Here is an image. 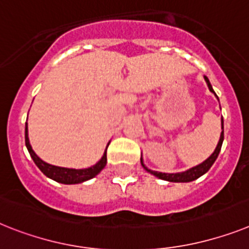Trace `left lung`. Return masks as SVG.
Here are the masks:
<instances>
[{
    "mask_svg": "<svg viewBox=\"0 0 249 249\" xmlns=\"http://www.w3.org/2000/svg\"><path fill=\"white\" fill-rule=\"evenodd\" d=\"M204 77H205V81H206V83H208V86H209V89H210L212 92H214V89H213L212 85H210V82H209L208 77H206V76H204ZM221 129H223V118H221ZM223 139H224V130H221L220 139H219V143H218V145H216V148H215L214 153L209 157L205 162H202V163L199 164V166L194 167V168H191V170H189V171H185V172H181V173H162V172H156V171L148 170L147 167L143 164V162H142V166H143L144 168L148 171V172H150L152 175L157 176L158 178L164 179V181H170V182H190V181H194V179L199 178L200 176H202L204 173H206L209 170H210V167L213 166V163L215 162V160L218 158L219 152H220V149H221V144H223Z\"/></svg>",
    "mask_w": 249,
    "mask_h": 249,
    "instance_id": "8db88e82",
    "label": "left lung"
}]
</instances>
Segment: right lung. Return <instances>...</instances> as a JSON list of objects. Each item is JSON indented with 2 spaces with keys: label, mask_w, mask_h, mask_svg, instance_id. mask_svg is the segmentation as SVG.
Returning a JSON list of instances; mask_svg holds the SVG:
<instances>
[{
  "label": "right lung",
  "mask_w": 249,
  "mask_h": 249,
  "mask_svg": "<svg viewBox=\"0 0 249 249\" xmlns=\"http://www.w3.org/2000/svg\"><path fill=\"white\" fill-rule=\"evenodd\" d=\"M25 144L28 147L29 153H30L31 158L35 162L39 170L49 178L57 181L60 183H66V185H72V183H81L83 181H87L89 178H93L96 175H99L106 166L107 158H106V150L101 160L95 164V166L89 167V168H85V170H72V168H63V167L52 166L49 163H45L44 160H41L36 154L34 153V150L31 148L30 143H29L28 138V124L25 126ZM108 147V145H107Z\"/></svg>",
  "instance_id": "1"
}]
</instances>
